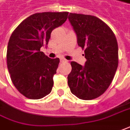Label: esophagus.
Returning a JSON list of instances; mask_svg holds the SVG:
<instances>
[{
  "mask_svg": "<svg viewBox=\"0 0 130 130\" xmlns=\"http://www.w3.org/2000/svg\"><path fill=\"white\" fill-rule=\"evenodd\" d=\"M60 62H67L68 60H67L66 59H65V58H61V59H60Z\"/></svg>",
  "mask_w": 130,
  "mask_h": 130,
  "instance_id": "esophagus-1",
  "label": "esophagus"
}]
</instances>
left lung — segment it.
Segmentation results:
<instances>
[{
  "instance_id": "8db88e82",
  "label": "left lung",
  "mask_w": 130,
  "mask_h": 130,
  "mask_svg": "<svg viewBox=\"0 0 130 130\" xmlns=\"http://www.w3.org/2000/svg\"><path fill=\"white\" fill-rule=\"evenodd\" d=\"M70 23L85 50V66L70 62L68 83L72 94L90 100L102 95L109 87L118 66V45L111 28L97 17L70 13Z\"/></svg>"
}]
</instances>
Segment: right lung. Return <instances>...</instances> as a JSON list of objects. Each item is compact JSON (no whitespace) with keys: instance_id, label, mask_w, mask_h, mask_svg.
<instances>
[{"instance_id":"1","label":"right lung","mask_w":130,"mask_h":130,"mask_svg":"<svg viewBox=\"0 0 130 130\" xmlns=\"http://www.w3.org/2000/svg\"><path fill=\"white\" fill-rule=\"evenodd\" d=\"M68 12L31 15L13 32L7 48V66L14 86L27 98L38 100L50 94L60 59L40 51L51 32L65 23Z\"/></svg>"}]
</instances>
